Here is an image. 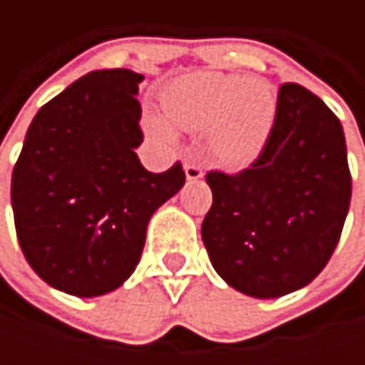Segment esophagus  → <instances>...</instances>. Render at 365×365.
Listing matches in <instances>:
<instances>
[{"instance_id": "1", "label": "esophagus", "mask_w": 365, "mask_h": 365, "mask_svg": "<svg viewBox=\"0 0 365 365\" xmlns=\"http://www.w3.org/2000/svg\"><path fill=\"white\" fill-rule=\"evenodd\" d=\"M183 171H185V180H187V182H198V180H202V175H205V171H202L198 165H194V163H185V165H183Z\"/></svg>"}]
</instances>
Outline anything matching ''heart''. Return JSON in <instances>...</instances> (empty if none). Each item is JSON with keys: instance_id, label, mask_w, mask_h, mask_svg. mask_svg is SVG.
<instances>
[{"instance_id": "b5f03b06", "label": "heart", "mask_w": 365, "mask_h": 365, "mask_svg": "<svg viewBox=\"0 0 365 365\" xmlns=\"http://www.w3.org/2000/svg\"><path fill=\"white\" fill-rule=\"evenodd\" d=\"M163 113H148V133L175 145L183 130H207L211 154L228 165L252 163L266 145L274 118L277 93L266 80L222 71H190L163 93Z\"/></svg>"}]
</instances>
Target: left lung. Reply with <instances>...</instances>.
Returning a JSON list of instances; mask_svg holds the SVG:
<instances>
[{
  "label": "left lung",
  "instance_id": "1",
  "mask_svg": "<svg viewBox=\"0 0 365 365\" xmlns=\"http://www.w3.org/2000/svg\"><path fill=\"white\" fill-rule=\"evenodd\" d=\"M200 235L215 272L252 298L309 285L334 254L351 202L340 120L300 84H283L272 133L237 175L207 173Z\"/></svg>",
  "mask_w": 365,
  "mask_h": 365
}]
</instances>
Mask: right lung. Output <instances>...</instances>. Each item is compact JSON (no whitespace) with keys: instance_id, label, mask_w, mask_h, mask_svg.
<instances>
[{"instance_id":"obj_1","label":"right lung","mask_w":365,"mask_h":365,"mask_svg":"<svg viewBox=\"0 0 365 365\" xmlns=\"http://www.w3.org/2000/svg\"><path fill=\"white\" fill-rule=\"evenodd\" d=\"M141 80L130 69L91 71L27 130L12 171L16 237L58 292L95 298L118 289L139 264L152 215L185 182L180 163L150 173L135 154Z\"/></svg>"}]
</instances>
